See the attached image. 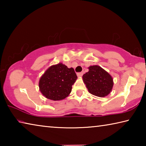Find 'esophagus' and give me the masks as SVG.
<instances>
[{
  "instance_id": "obj_1",
  "label": "esophagus",
  "mask_w": 146,
  "mask_h": 146,
  "mask_svg": "<svg viewBox=\"0 0 146 146\" xmlns=\"http://www.w3.org/2000/svg\"><path fill=\"white\" fill-rule=\"evenodd\" d=\"M83 72H80V73H77V76L78 77H80V76H82L83 75Z\"/></svg>"
}]
</instances>
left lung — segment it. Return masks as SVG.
<instances>
[{"instance_id":"1","label":"left lung","mask_w":146,"mask_h":146,"mask_svg":"<svg viewBox=\"0 0 146 146\" xmlns=\"http://www.w3.org/2000/svg\"><path fill=\"white\" fill-rule=\"evenodd\" d=\"M82 78L89 92L97 97L107 96L112 90L111 76L98 66H90Z\"/></svg>"}]
</instances>
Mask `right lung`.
<instances>
[{"mask_svg":"<svg viewBox=\"0 0 146 146\" xmlns=\"http://www.w3.org/2000/svg\"><path fill=\"white\" fill-rule=\"evenodd\" d=\"M76 78L73 68H68L60 63L46 70L39 81V88L48 99L62 100L70 95Z\"/></svg>","mask_w":146,"mask_h":146,"instance_id":"obj_1","label":"right lung"}]
</instances>
